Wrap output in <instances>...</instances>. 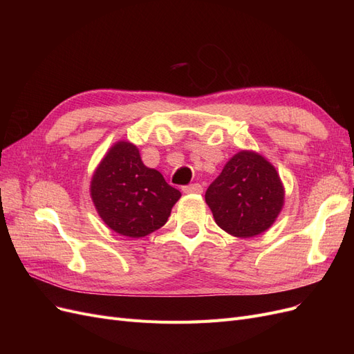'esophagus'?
Segmentation results:
<instances>
[{
  "instance_id": "obj_1",
  "label": "esophagus",
  "mask_w": 354,
  "mask_h": 354,
  "mask_svg": "<svg viewBox=\"0 0 354 354\" xmlns=\"http://www.w3.org/2000/svg\"><path fill=\"white\" fill-rule=\"evenodd\" d=\"M183 192H185V194H198L199 195V194H202V192H203V187L199 183H194V185L185 186Z\"/></svg>"
}]
</instances>
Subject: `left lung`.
Returning a JSON list of instances; mask_svg holds the SVG:
<instances>
[{"label": "left lung", "mask_w": 354, "mask_h": 354, "mask_svg": "<svg viewBox=\"0 0 354 354\" xmlns=\"http://www.w3.org/2000/svg\"><path fill=\"white\" fill-rule=\"evenodd\" d=\"M283 199L276 168L251 151L230 158L205 194L218 227L236 238H252L269 229L279 216Z\"/></svg>", "instance_id": "obj_1"}]
</instances>
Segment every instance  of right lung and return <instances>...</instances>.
Here are the masks:
<instances>
[{
  "instance_id": "right-lung-1",
  "label": "right lung",
  "mask_w": 354,
  "mask_h": 354,
  "mask_svg": "<svg viewBox=\"0 0 354 354\" xmlns=\"http://www.w3.org/2000/svg\"><path fill=\"white\" fill-rule=\"evenodd\" d=\"M91 199L100 218L127 238H143L167 223L181 194L147 168L130 142L115 143L95 168Z\"/></svg>"
}]
</instances>
